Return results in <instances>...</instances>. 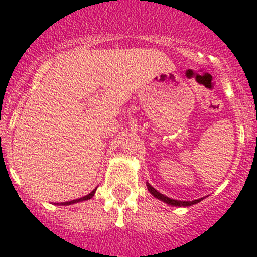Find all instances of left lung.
Returning <instances> with one entry per match:
<instances>
[{
    "label": "left lung",
    "mask_w": 257,
    "mask_h": 257,
    "mask_svg": "<svg viewBox=\"0 0 257 257\" xmlns=\"http://www.w3.org/2000/svg\"><path fill=\"white\" fill-rule=\"evenodd\" d=\"M146 186H147V189L150 191V193H151L152 196H154L155 198H157V200L163 201V202L168 203V205H172V206H179V207H187V206H192V205H196V203L201 202L202 201V198H198V200H193V201H179V200H173V198H169L166 197L165 195H163V193H160L159 191H156V189L154 188V187L151 186V184L147 182L146 183Z\"/></svg>",
    "instance_id": "obj_1"
}]
</instances>
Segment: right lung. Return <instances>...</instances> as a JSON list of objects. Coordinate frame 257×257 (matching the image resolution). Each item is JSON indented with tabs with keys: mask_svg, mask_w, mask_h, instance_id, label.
<instances>
[{
	"mask_svg": "<svg viewBox=\"0 0 257 257\" xmlns=\"http://www.w3.org/2000/svg\"><path fill=\"white\" fill-rule=\"evenodd\" d=\"M96 189L97 188H94L93 191L91 192V193H89V195H87V196H84V197H82V198H78V200H73V201H68V202H61L60 203V205H64V206H68V205H71V203H77V202H82V201H87V200H91L92 197H93L94 196V193H96Z\"/></svg>",
	"mask_w": 257,
	"mask_h": 257,
	"instance_id": "1",
	"label": "right lung"
}]
</instances>
